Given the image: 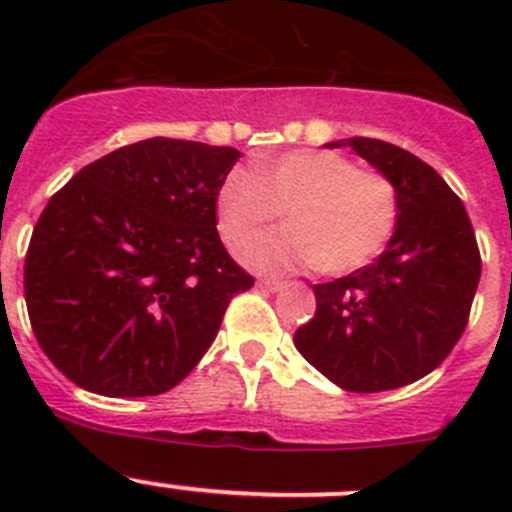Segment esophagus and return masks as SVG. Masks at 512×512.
<instances>
[{"mask_svg": "<svg viewBox=\"0 0 512 512\" xmlns=\"http://www.w3.org/2000/svg\"><path fill=\"white\" fill-rule=\"evenodd\" d=\"M282 285H285V282H282V280H270V277H267V280L257 282V287L267 289V292H277V289H282Z\"/></svg>", "mask_w": 512, "mask_h": 512, "instance_id": "1", "label": "esophagus"}]
</instances>
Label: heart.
<instances>
[{
    "mask_svg": "<svg viewBox=\"0 0 512 512\" xmlns=\"http://www.w3.org/2000/svg\"><path fill=\"white\" fill-rule=\"evenodd\" d=\"M290 225L240 247L257 272L317 265L327 275L359 270L386 247L399 215L396 185L332 151H292L232 168L218 190V227L230 245L279 217Z\"/></svg>",
    "mask_w": 512,
    "mask_h": 512,
    "instance_id": "1",
    "label": "heart"
}]
</instances>
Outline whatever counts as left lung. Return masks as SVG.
I'll use <instances>...</instances> for the list:
<instances>
[{"label":"left lung","mask_w":512,"mask_h":512,"mask_svg":"<svg viewBox=\"0 0 512 512\" xmlns=\"http://www.w3.org/2000/svg\"><path fill=\"white\" fill-rule=\"evenodd\" d=\"M396 185L399 215L386 250L347 277L314 285L317 312L294 347L356 394L431 374L461 339L480 280V252L461 198L428 163L376 138H344Z\"/></svg>","instance_id":"1"}]
</instances>
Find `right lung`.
Here are the masks:
<instances>
[{"label": "right lung", "instance_id": "add662e5", "mask_svg": "<svg viewBox=\"0 0 512 512\" xmlns=\"http://www.w3.org/2000/svg\"><path fill=\"white\" fill-rule=\"evenodd\" d=\"M227 146L148 138L81 168L46 203L24 262L34 337L101 396H156L195 369L255 285L218 235Z\"/></svg>", "mask_w": 512, "mask_h": 512}]
</instances>
